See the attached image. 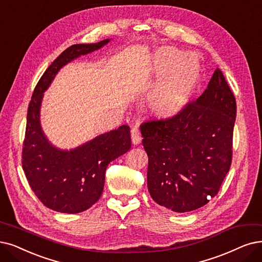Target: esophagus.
<instances>
[{
    "instance_id": "esophagus-1",
    "label": "esophagus",
    "mask_w": 262,
    "mask_h": 262,
    "mask_svg": "<svg viewBox=\"0 0 262 262\" xmlns=\"http://www.w3.org/2000/svg\"><path fill=\"white\" fill-rule=\"evenodd\" d=\"M131 139H132V144L133 145H138L142 141L141 132H140V129L137 127V125H134V127L131 129Z\"/></svg>"
}]
</instances>
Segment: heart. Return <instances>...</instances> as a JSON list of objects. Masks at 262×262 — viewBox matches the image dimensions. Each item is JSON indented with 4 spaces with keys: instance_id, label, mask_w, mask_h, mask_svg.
<instances>
[{
    "instance_id": "obj_1",
    "label": "heart",
    "mask_w": 262,
    "mask_h": 262,
    "mask_svg": "<svg viewBox=\"0 0 262 262\" xmlns=\"http://www.w3.org/2000/svg\"><path fill=\"white\" fill-rule=\"evenodd\" d=\"M174 47L157 49L150 59L149 72L156 78L166 74L152 91L149 107L157 116L170 118L179 113L192 95L199 80V67L191 58Z\"/></svg>"
}]
</instances>
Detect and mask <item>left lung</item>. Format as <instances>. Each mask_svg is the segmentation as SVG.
Masks as SVG:
<instances>
[{
  "label": "left lung",
  "mask_w": 262,
  "mask_h": 262,
  "mask_svg": "<svg viewBox=\"0 0 262 262\" xmlns=\"http://www.w3.org/2000/svg\"><path fill=\"white\" fill-rule=\"evenodd\" d=\"M235 117L234 95L217 68L202 95L175 116L141 124L155 202L185 213L218 193L232 162Z\"/></svg>",
  "instance_id": "1"
}]
</instances>
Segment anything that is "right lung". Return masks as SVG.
<instances>
[{
  "label": "right lung",
  "instance_id": "add662e5",
  "mask_svg": "<svg viewBox=\"0 0 262 262\" xmlns=\"http://www.w3.org/2000/svg\"><path fill=\"white\" fill-rule=\"evenodd\" d=\"M76 44L67 48L47 68L31 98L23 147V169L31 189L50 210L75 214L88 210L103 192L108 163L131 148L129 125L99 135L79 147L60 150L46 139L39 124L43 92L68 62L105 44Z\"/></svg>",
  "mask_w": 262,
  "mask_h": 262
}]
</instances>
